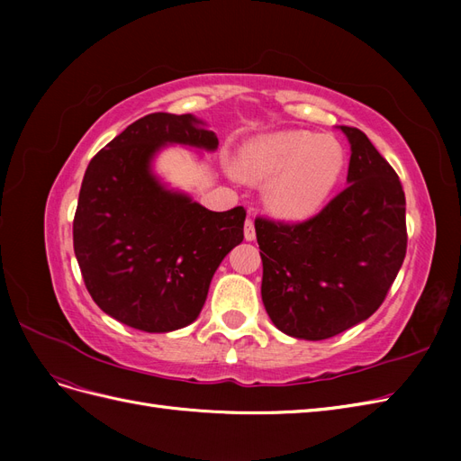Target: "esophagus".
Here are the masks:
<instances>
[{
  "label": "esophagus",
  "instance_id": "esophagus-1",
  "mask_svg": "<svg viewBox=\"0 0 461 461\" xmlns=\"http://www.w3.org/2000/svg\"><path fill=\"white\" fill-rule=\"evenodd\" d=\"M244 239L248 242H252L256 239V227H254L252 219H246V222H244Z\"/></svg>",
  "mask_w": 461,
  "mask_h": 461
}]
</instances>
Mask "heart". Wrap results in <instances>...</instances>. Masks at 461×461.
I'll use <instances>...</instances> for the list:
<instances>
[{"instance_id":"b5f03b06","label":"heart","mask_w":461,"mask_h":461,"mask_svg":"<svg viewBox=\"0 0 461 461\" xmlns=\"http://www.w3.org/2000/svg\"><path fill=\"white\" fill-rule=\"evenodd\" d=\"M346 153L332 136L308 131H288L256 138L240 153L246 178L271 180L265 202L285 219H303L317 213L339 185Z\"/></svg>"}]
</instances>
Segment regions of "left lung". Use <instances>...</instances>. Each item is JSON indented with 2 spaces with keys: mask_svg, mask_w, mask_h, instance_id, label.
Here are the masks:
<instances>
[{
  "mask_svg": "<svg viewBox=\"0 0 461 461\" xmlns=\"http://www.w3.org/2000/svg\"><path fill=\"white\" fill-rule=\"evenodd\" d=\"M350 142L348 186L302 222L256 219L261 300L288 337L325 340L371 317L384 302L408 248L406 196L369 138Z\"/></svg>",
  "mask_w": 461,
  "mask_h": 461,
  "instance_id": "8db88e82",
  "label": "left lung"
}]
</instances>
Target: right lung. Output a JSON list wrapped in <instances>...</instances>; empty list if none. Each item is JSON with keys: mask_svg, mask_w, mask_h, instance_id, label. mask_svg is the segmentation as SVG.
Returning a JSON list of instances; mask_svg holds the SVG:
<instances>
[{"mask_svg": "<svg viewBox=\"0 0 461 461\" xmlns=\"http://www.w3.org/2000/svg\"><path fill=\"white\" fill-rule=\"evenodd\" d=\"M167 144L213 151L219 140L190 113L138 119L92 158L73 222L75 256L92 300L144 332L196 321L219 263L244 240L242 205L209 212L151 173Z\"/></svg>", "mask_w": 461, "mask_h": 461, "instance_id": "1", "label": "right lung"}]
</instances>
